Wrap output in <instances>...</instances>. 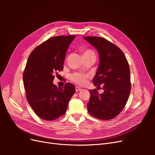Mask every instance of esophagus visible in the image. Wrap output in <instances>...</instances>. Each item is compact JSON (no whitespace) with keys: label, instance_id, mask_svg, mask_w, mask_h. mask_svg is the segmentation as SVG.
Masks as SVG:
<instances>
[{"label":"esophagus","instance_id":"esophagus-1","mask_svg":"<svg viewBox=\"0 0 155 155\" xmlns=\"http://www.w3.org/2000/svg\"><path fill=\"white\" fill-rule=\"evenodd\" d=\"M81 88L80 87H76V92L79 91H81Z\"/></svg>","mask_w":155,"mask_h":155}]
</instances>
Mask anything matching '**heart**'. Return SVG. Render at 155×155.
I'll use <instances>...</instances> for the list:
<instances>
[{
	"label": "heart",
	"instance_id": "1",
	"mask_svg": "<svg viewBox=\"0 0 155 155\" xmlns=\"http://www.w3.org/2000/svg\"><path fill=\"white\" fill-rule=\"evenodd\" d=\"M88 54H94V53L90 50H87L85 51H84L83 55ZM88 78H89V75L85 74L83 73H79V72L74 73L70 76V79H71L73 82L76 83V84L79 85H85L87 82V79Z\"/></svg>",
	"mask_w": 155,
	"mask_h": 155
}]
</instances>
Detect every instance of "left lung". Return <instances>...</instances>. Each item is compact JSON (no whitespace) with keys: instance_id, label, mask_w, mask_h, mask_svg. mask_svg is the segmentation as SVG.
<instances>
[{"instance_id":"1","label":"left lung","mask_w":155,"mask_h":155,"mask_svg":"<svg viewBox=\"0 0 155 155\" xmlns=\"http://www.w3.org/2000/svg\"><path fill=\"white\" fill-rule=\"evenodd\" d=\"M99 54L100 62L94 85L104 84V92L91 90L87 104L88 113L96 118L109 120L122 111L130 92V68L124 54L118 46L100 37H83Z\"/></svg>"}]
</instances>
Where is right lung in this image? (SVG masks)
I'll use <instances>...</instances> for the list:
<instances>
[{"label":"right lung","instance_id":"obj_1","mask_svg":"<svg viewBox=\"0 0 155 155\" xmlns=\"http://www.w3.org/2000/svg\"><path fill=\"white\" fill-rule=\"evenodd\" d=\"M76 35L51 37L31 51L23 73L26 99L35 114L50 121L63 115L70 98L76 92L74 85H54V73L63 69L66 52Z\"/></svg>","mask_w":155,"mask_h":155}]
</instances>
